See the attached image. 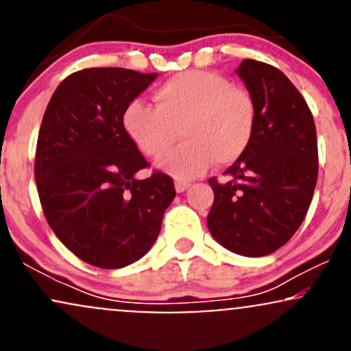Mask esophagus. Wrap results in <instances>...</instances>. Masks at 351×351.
Returning a JSON list of instances; mask_svg holds the SVG:
<instances>
[{"mask_svg":"<svg viewBox=\"0 0 351 351\" xmlns=\"http://www.w3.org/2000/svg\"><path fill=\"white\" fill-rule=\"evenodd\" d=\"M175 188H176V191H178V193L186 191V189L189 188V181H186V180H176L175 181Z\"/></svg>","mask_w":351,"mask_h":351,"instance_id":"1","label":"esophagus"}]
</instances>
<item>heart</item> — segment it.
Segmentation results:
<instances>
[{
	"label": "heart",
	"mask_w": 351,
	"mask_h": 351,
	"mask_svg": "<svg viewBox=\"0 0 351 351\" xmlns=\"http://www.w3.org/2000/svg\"><path fill=\"white\" fill-rule=\"evenodd\" d=\"M155 107L134 100L123 110L125 134L150 158H160L180 130L185 143L163 156L165 171L191 178L211 165L232 163L256 130V104L244 87L211 71H184L153 92Z\"/></svg>",
	"instance_id": "b5f03b06"
}]
</instances>
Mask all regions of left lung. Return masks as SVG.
Returning <instances> with one entry per match:
<instances>
[{
	"instance_id": "obj_1",
	"label": "left lung",
	"mask_w": 351,
	"mask_h": 351,
	"mask_svg": "<svg viewBox=\"0 0 351 351\" xmlns=\"http://www.w3.org/2000/svg\"><path fill=\"white\" fill-rule=\"evenodd\" d=\"M256 104V130L243 155L209 178L215 203L208 215L213 237L229 251L261 257L282 247L300 228L318 175L312 112L284 72L244 59L237 67Z\"/></svg>"
}]
</instances>
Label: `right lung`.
I'll return each instance as SVG.
<instances>
[{
  "label": "right lung",
  "mask_w": 351,
  "mask_h": 351,
  "mask_svg": "<svg viewBox=\"0 0 351 351\" xmlns=\"http://www.w3.org/2000/svg\"><path fill=\"white\" fill-rule=\"evenodd\" d=\"M155 79L123 67L77 71L44 112L34 160L44 216L60 243L95 267L143 257L176 195L167 173L135 178L150 163L122 123L125 107Z\"/></svg>",
  "instance_id": "obj_1"
}]
</instances>
